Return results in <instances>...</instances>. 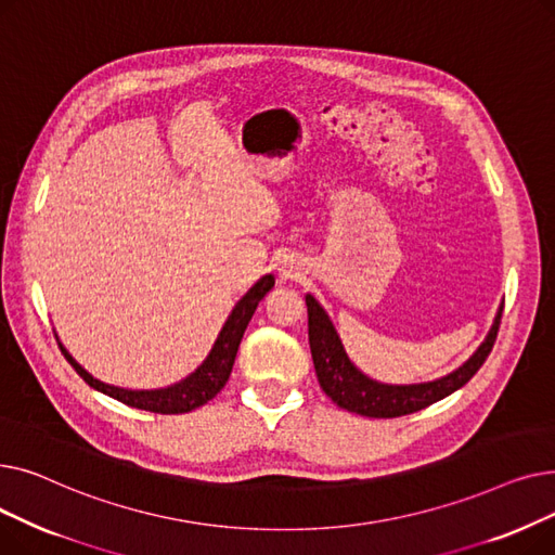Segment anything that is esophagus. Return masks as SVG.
<instances>
[{
    "label": "esophagus",
    "mask_w": 555,
    "mask_h": 555,
    "mask_svg": "<svg viewBox=\"0 0 555 555\" xmlns=\"http://www.w3.org/2000/svg\"><path fill=\"white\" fill-rule=\"evenodd\" d=\"M279 274L285 281H297V279L304 276V266L297 258H285L279 266Z\"/></svg>",
    "instance_id": "1"
}]
</instances>
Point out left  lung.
Here are the masks:
<instances>
[{
    "mask_svg": "<svg viewBox=\"0 0 555 555\" xmlns=\"http://www.w3.org/2000/svg\"><path fill=\"white\" fill-rule=\"evenodd\" d=\"M308 306V341L310 353L314 362V373L319 387L324 393L339 404L341 410L353 412L369 418H396L404 414H414L425 406L434 404L456 389H461L470 377L481 369L486 358L490 356L494 339H498L502 310L498 312L492 322V328L483 344L477 348L475 356L452 371L446 377H439L434 383L423 385H383L366 377L362 371L356 369V364L348 360L341 339L331 324L326 310L317 304L312 295H306Z\"/></svg>",
    "mask_w": 555,
    "mask_h": 555,
    "instance_id": "1",
    "label": "left lung"
}]
</instances>
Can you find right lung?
Wrapping results in <instances>:
<instances>
[{
    "label": "right lung",
    "mask_w": 555,
    "mask_h": 555,
    "mask_svg": "<svg viewBox=\"0 0 555 555\" xmlns=\"http://www.w3.org/2000/svg\"><path fill=\"white\" fill-rule=\"evenodd\" d=\"M274 287V276L268 274L262 276L258 283H254V287H249V293L236 304V308L231 310L229 319L224 322L209 358L204 360L195 373H191L186 380L172 385L168 389H155V391H130V389H121V387H112L105 385L96 377H92L87 373L67 351L63 344L61 351L67 358V362L76 369V373L82 377V380L90 385L92 389L119 400L128 406H137V410H145L153 414H186L191 410H197L204 402H209L229 380L231 369H233V360H236L241 339L245 335L247 324L251 322V314L256 312L260 299L266 297L270 289Z\"/></svg>",
    "instance_id": "obj_1"
}]
</instances>
